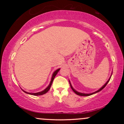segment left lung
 I'll return each mask as SVG.
<instances>
[{"label": "left lung", "instance_id": "obj_1", "mask_svg": "<svg viewBox=\"0 0 124 124\" xmlns=\"http://www.w3.org/2000/svg\"><path fill=\"white\" fill-rule=\"evenodd\" d=\"M111 76H110V78H109V79H108V80L107 81V82H106V84H105L104 85V86L102 87H101L100 89L99 90H98L97 91H96V92H94V93H90V94H86V93H79V92H77V91H76L75 90V89H73V87H72V85H71V83H70V81H69V83H70V87H71V89H72V90L74 92H75V93L77 95H79V96H90V95H92V94H95V93H98V92H100L101 90H103L104 88L106 86V85H107V83H108V82L109 81V80H110V79H111Z\"/></svg>", "mask_w": 124, "mask_h": 124}]
</instances>
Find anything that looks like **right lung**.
<instances>
[{
    "mask_svg": "<svg viewBox=\"0 0 124 124\" xmlns=\"http://www.w3.org/2000/svg\"><path fill=\"white\" fill-rule=\"evenodd\" d=\"M59 70H60V69H57V70H56L55 71V72H54L53 74H52V78H51V80L50 83H49V86H48L47 87H46V89H45V90H44L43 91H42V92H38V93H28V92H25V91H24V90H23V91L24 92H25V93H27V94H31V95H33V96H41V95H43V94H44L46 93H47V92H48V91H49V90L50 89L51 86V85H52V82H53V80H54V78H55V77L56 76V75H57L58 72H59Z\"/></svg>",
    "mask_w": 124,
    "mask_h": 124,
    "instance_id": "add662e5",
    "label": "right lung"
}]
</instances>
